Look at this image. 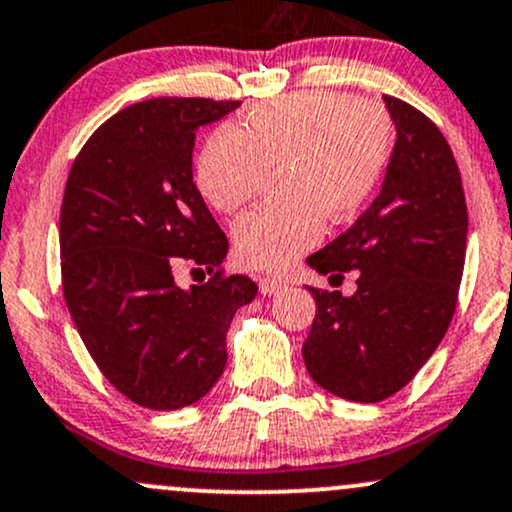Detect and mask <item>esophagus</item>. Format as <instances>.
Here are the masks:
<instances>
[{"instance_id": "34e87169", "label": "esophagus", "mask_w": 512, "mask_h": 512, "mask_svg": "<svg viewBox=\"0 0 512 512\" xmlns=\"http://www.w3.org/2000/svg\"><path fill=\"white\" fill-rule=\"evenodd\" d=\"M286 284L282 279H274V277H260V291L265 296H272V294H279V291H284Z\"/></svg>"}]
</instances>
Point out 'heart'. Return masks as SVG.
I'll use <instances>...</instances> for the list:
<instances>
[{
	"label": "heart",
	"instance_id": "obj_1",
	"mask_svg": "<svg viewBox=\"0 0 512 512\" xmlns=\"http://www.w3.org/2000/svg\"><path fill=\"white\" fill-rule=\"evenodd\" d=\"M391 123L379 106L352 94L313 89L269 99L243 123L213 131L196 155V187L216 211L235 213L282 170L284 201L245 213L233 228L235 255L245 267L284 272L333 223L355 218L384 177Z\"/></svg>",
	"mask_w": 512,
	"mask_h": 512
}]
</instances>
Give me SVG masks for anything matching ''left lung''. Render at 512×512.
<instances>
[{
  "label": "left lung",
  "mask_w": 512,
  "mask_h": 512,
  "mask_svg": "<svg viewBox=\"0 0 512 512\" xmlns=\"http://www.w3.org/2000/svg\"><path fill=\"white\" fill-rule=\"evenodd\" d=\"M396 145L381 192L330 245L308 257L318 274L357 272V291L313 289L303 342L308 374L335 396L376 403L401 391L445 338L466 257L462 174L440 128L386 94Z\"/></svg>",
  "instance_id": "8db88e82"
}]
</instances>
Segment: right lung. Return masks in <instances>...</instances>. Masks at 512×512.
I'll list each match as a JSON object with an SVG mask.
<instances>
[{"mask_svg": "<svg viewBox=\"0 0 512 512\" xmlns=\"http://www.w3.org/2000/svg\"><path fill=\"white\" fill-rule=\"evenodd\" d=\"M240 101L160 97L104 121L72 162L60 209L63 294L101 374L150 411L204 398L257 284L223 274L228 238L194 184L196 131ZM182 264L209 271L182 290Z\"/></svg>", "mask_w": 512, "mask_h": 512, "instance_id": "obj_1", "label": "right lung"}]
</instances>
